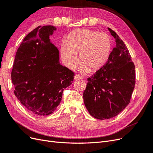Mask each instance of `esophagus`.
Segmentation results:
<instances>
[{
  "label": "esophagus",
  "instance_id": "34e87169",
  "mask_svg": "<svg viewBox=\"0 0 153 153\" xmlns=\"http://www.w3.org/2000/svg\"><path fill=\"white\" fill-rule=\"evenodd\" d=\"M82 76H80V75H76L75 76V80H82Z\"/></svg>",
  "mask_w": 153,
  "mask_h": 153
}]
</instances>
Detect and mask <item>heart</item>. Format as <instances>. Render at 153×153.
Masks as SVG:
<instances>
[{
    "label": "heart",
    "instance_id": "b5f03b06",
    "mask_svg": "<svg viewBox=\"0 0 153 153\" xmlns=\"http://www.w3.org/2000/svg\"><path fill=\"white\" fill-rule=\"evenodd\" d=\"M112 50V40L105 32L92 29H78L69 34L66 43L61 45V56L69 68H73L79 53V68L82 71H94L108 61Z\"/></svg>",
    "mask_w": 153,
    "mask_h": 153
}]
</instances>
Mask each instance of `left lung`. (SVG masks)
<instances>
[{
    "instance_id": "obj_1",
    "label": "left lung",
    "mask_w": 153,
    "mask_h": 153,
    "mask_svg": "<svg viewBox=\"0 0 153 153\" xmlns=\"http://www.w3.org/2000/svg\"><path fill=\"white\" fill-rule=\"evenodd\" d=\"M108 30L116 47L105 65L87 78L83 94L88 112L100 120L121 113L130 102L135 85V67L129 50L116 32Z\"/></svg>"
}]
</instances>
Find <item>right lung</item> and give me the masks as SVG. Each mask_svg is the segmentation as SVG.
<instances>
[{"mask_svg": "<svg viewBox=\"0 0 153 153\" xmlns=\"http://www.w3.org/2000/svg\"><path fill=\"white\" fill-rule=\"evenodd\" d=\"M56 29L39 26L27 34L16 53L11 71L14 93L29 112L52 114L61 102L64 89L75 73L59 63L58 48L49 36Z\"/></svg>", "mask_w": 153, "mask_h": 153, "instance_id": "1", "label": "right lung"}]
</instances>
